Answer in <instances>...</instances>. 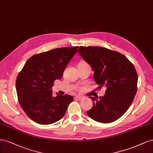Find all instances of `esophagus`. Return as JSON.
<instances>
[{
  "label": "esophagus",
  "instance_id": "1",
  "mask_svg": "<svg viewBox=\"0 0 153 153\" xmlns=\"http://www.w3.org/2000/svg\"><path fill=\"white\" fill-rule=\"evenodd\" d=\"M74 98L76 100H81L82 99V97H79V96H76L74 97Z\"/></svg>",
  "mask_w": 153,
  "mask_h": 153
}]
</instances>
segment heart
<instances>
[{
    "label": "heart",
    "instance_id": "heart-1",
    "mask_svg": "<svg viewBox=\"0 0 153 153\" xmlns=\"http://www.w3.org/2000/svg\"><path fill=\"white\" fill-rule=\"evenodd\" d=\"M82 63H85V62H82Z\"/></svg>",
    "mask_w": 153,
    "mask_h": 153
}]
</instances>
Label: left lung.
<instances>
[{
	"label": "left lung",
	"mask_w": 153,
	"mask_h": 153,
	"mask_svg": "<svg viewBox=\"0 0 153 153\" xmlns=\"http://www.w3.org/2000/svg\"><path fill=\"white\" fill-rule=\"evenodd\" d=\"M79 53L94 71L98 88L106 87L105 95L90 97L93 107L87 114L96 121L109 123L121 117L130 106L137 90L134 65L125 55L99 46H80Z\"/></svg>",
	"instance_id": "obj_1"
}]
</instances>
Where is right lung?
<instances>
[{"instance_id":"right-lung-1","label":"right lung","mask_w":153,"mask_h":153,"mask_svg":"<svg viewBox=\"0 0 153 153\" xmlns=\"http://www.w3.org/2000/svg\"><path fill=\"white\" fill-rule=\"evenodd\" d=\"M78 46L56 48L34 55L25 64L16 81L18 99L23 110L38 124L61 120L74 100L69 95L52 96V87L60 79Z\"/></svg>"}]
</instances>
